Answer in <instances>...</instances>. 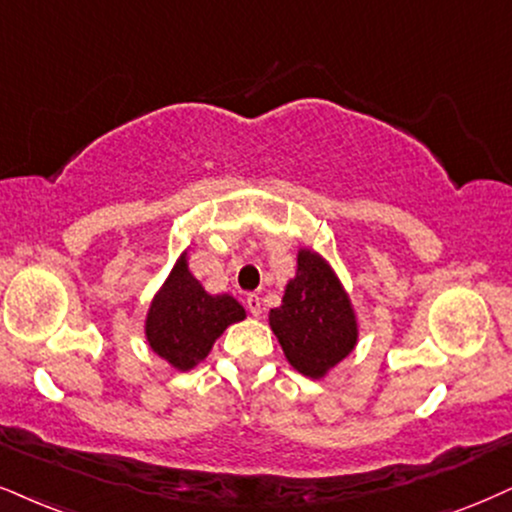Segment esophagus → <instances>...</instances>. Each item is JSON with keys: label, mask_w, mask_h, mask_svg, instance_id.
<instances>
[{"label": "esophagus", "mask_w": 512, "mask_h": 512, "mask_svg": "<svg viewBox=\"0 0 512 512\" xmlns=\"http://www.w3.org/2000/svg\"><path fill=\"white\" fill-rule=\"evenodd\" d=\"M244 304L251 315H261V299H258V294H246Z\"/></svg>", "instance_id": "34e87169"}]
</instances>
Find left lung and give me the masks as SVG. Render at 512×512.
Here are the masks:
<instances>
[{"label":"left lung","mask_w":512,"mask_h":512,"mask_svg":"<svg viewBox=\"0 0 512 512\" xmlns=\"http://www.w3.org/2000/svg\"><path fill=\"white\" fill-rule=\"evenodd\" d=\"M270 327L301 375L323 377L356 346V318L342 285L313 251L299 254V273L270 311Z\"/></svg>","instance_id":"1"}]
</instances>
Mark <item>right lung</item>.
Segmentation results:
<instances>
[{
  "label": "right lung",
  "instance_id": "1",
  "mask_svg": "<svg viewBox=\"0 0 512 512\" xmlns=\"http://www.w3.org/2000/svg\"><path fill=\"white\" fill-rule=\"evenodd\" d=\"M244 318L232 296H211L189 275L185 256L166 280L147 315L149 346L178 370L204 361L227 325Z\"/></svg>",
  "mask_w": 512,
  "mask_h": 512
}]
</instances>
